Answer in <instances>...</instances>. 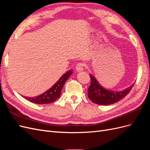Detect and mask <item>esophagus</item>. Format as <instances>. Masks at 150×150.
Here are the masks:
<instances>
[{
    "label": "esophagus",
    "mask_w": 150,
    "mask_h": 150,
    "mask_svg": "<svg viewBox=\"0 0 150 150\" xmlns=\"http://www.w3.org/2000/svg\"><path fill=\"white\" fill-rule=\"evenodd\" d=\"M84 67V64L83 62H79L77 64L76 66V69L77 71L78 72H81L83 71Z\"/></svg>",
    "instance_id": "1"
}]
</instances>
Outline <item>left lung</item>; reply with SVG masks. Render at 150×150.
<instances>
[{
  "label": "left lung",
  "mask_w": 150,
  "mask_h": 150,
  "mask_svg": "<svg viewBox=\"0 0 150 150\" xmlns=\"http://www.w3.org/2000/svg\"><path fill=\"white\" fill-rule=\"evenodd\" d=\"M91 84L88 88V98L93 103L99 105H110L117 103L128 94L134 83L122 91L108 90L99 84L93 75L89 74Z\"/></svg>",
  "instance_id": "obj_1"
}]
</instances>
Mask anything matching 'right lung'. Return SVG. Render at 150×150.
<instances>
[{
  "instance_id": "1",
  "label": "right lung",
  "mask_w": 150,
  "mask_h": 150,
  "mask_svg": "<svg viewBox=\"0 0 150 150\" xmlns=\"http://www.w3.org/2000/svg\"><path fill=\"white\" fill-rule=\"evenodd\" d=\"M72 74V71L69 70L66 72L64 74H63L60 79L54 84L52 88L46 92L41 94L39 96L29 98H24L27 100H28L33 103L42 104H49L56 101L57 99L60 97L61 90L62 89L66 81L69 78V77Z\"/></svg>"
}]
</instances>
